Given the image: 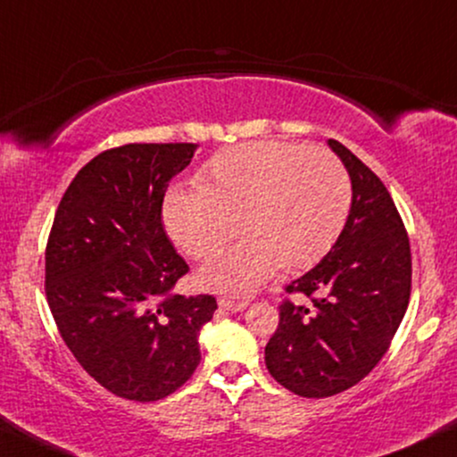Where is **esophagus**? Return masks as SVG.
<instances>
[{"label": "esophagus", "mask_w": 457, "mask_h": 457, "mask_svg": "<svg viewBox=\"0 0 457 457\" xmlns=\"http://www.w3.org/2000/svg\"><path fill=\"white\" fill-rule=\"evenodd\" d=\"M247 303H250L247 298H239V301H235V298H227V296L218 298L220 309H224V312H230V313L244 312V309L247 307Z\"/></svg>", "instance_id": "obj_1"}]
</instances>
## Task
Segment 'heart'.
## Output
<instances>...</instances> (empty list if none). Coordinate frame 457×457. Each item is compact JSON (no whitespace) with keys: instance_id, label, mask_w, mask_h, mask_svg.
I'll list each match as a JSON object with an SVG mask.
<instances>
[{"instance_id":"heart-1","label":"heart","mask_w":457,"mask_h":457,"mask_svg":"<svg viewBox=\"0 0 457 457\" xmlns=\"http://www.w3.org/2000/svg\"><path fill=\"white\" fill-rule=\"evenodd\" d=\"M352 212V179L330 152L303 144L250 142L218 152L199 188H173L165 228L195 261L216 256L199 275L205 288L245 292L275 269L298 271L320 261Z\"/></svg>"}]
</instances>
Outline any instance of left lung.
<instances>
[{
  "mask_svg": "<svg viewBox=\"0 0 457 457\" xmlns=\"http://www.w3.org/2000/svg\"><path fill=\"white\" fill-rule=\"evenodd\" d=\"M328 145L352 178V212L328 254L284 288L264 347L273 379L303 398L345 392L379 364L407 312L413 273L407 228L384 182L337 139Z\"/></svg>",
  "mask_w": 457,
  "mask_h": 457,
  "instance_id": "1",
  "label": "left lung"
}]
</instances>
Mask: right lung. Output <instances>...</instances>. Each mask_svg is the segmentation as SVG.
Instances as JSON below:
<instances>
[{
  "instance_id": "obj_1",
  "label": "right lung",
  "mask_w": 457,
  "mask_h": 457,
  "mask_svg": "<svg viewBox=\"0 0 457 457\" xmlns=\"http://www.w3.org/2000/svg\"><path fill=\"white\" fill-rule=\"evenodd\" d=\"M195 144H127L87 162L56 207L44 290L61 339L105 390L154 403L201 362L216 296L176 295L190 271L162 227L167 186Z\"/></svg>"
}]
</instances>
